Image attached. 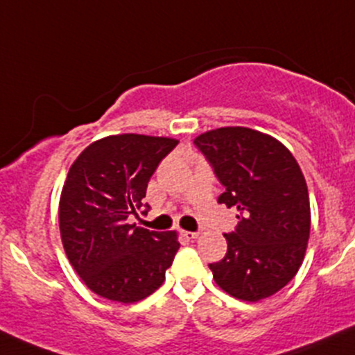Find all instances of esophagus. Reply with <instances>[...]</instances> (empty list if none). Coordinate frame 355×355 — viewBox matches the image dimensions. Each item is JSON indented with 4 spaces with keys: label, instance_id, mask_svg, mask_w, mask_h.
I'll list each match as a JSON object with an SVG mask.
<instances>
[{
    "label": "esophagus",
    "instance_id": "obj_1",
    "mask_svg": "<svg viewBox=\"0 0 355 355\" xmlns=\"http://www.w3.org/2000/svg\"><path fill=\"white\" fill-rule=\"evenodd\" d=\"M182 236H184L185 239H189V241H196L197 237H198V232H190V231H184V232H182Z\"/></svg>",
    "mask_w": 355,
    "mask_h": 355
}]
</instances>
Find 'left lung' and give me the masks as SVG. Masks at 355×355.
Masks as SVG:
<instances>
[{"instance_id":"8db88e82","label":"left lung","mask_w":355,"mask_h":355,"mask_svg":"<svg viewBox=\"0 0 355 355\" xmlns=\"http://www.w3.org/2000/svg\"><path fill=\"white\" fill-rule=\"evenodd\" d=\"M224 185L217 202L239 210L224 234V259L209 264L225 293L244 302L271 297L293 279L310 237L305 177L290 150L270 135L229 126L193 139Z\"/></svg>"}]
</instances>
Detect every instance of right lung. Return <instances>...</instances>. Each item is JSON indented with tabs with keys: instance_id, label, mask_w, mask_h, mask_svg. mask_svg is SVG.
<instances>
[{
	"instance_id": "add662e5",
	"label": "right lung",
	"mask_w": 355,
	"mask_h": 355,
	"mask_svg": "<svg viewBox=\"0 0 355 355\" xmlns=\"http://www.w3.org/2000/svg\"><path fill=\"white\" fill-rule=\"evenodd\" d=\"M177 139L116 135L94 141L70 166L58 204L65 254L89 290L119 303L150 297L165 282L180 243L177 232L130 224L146 214L151 175Z\"/></svg>"
}]
</instances>
